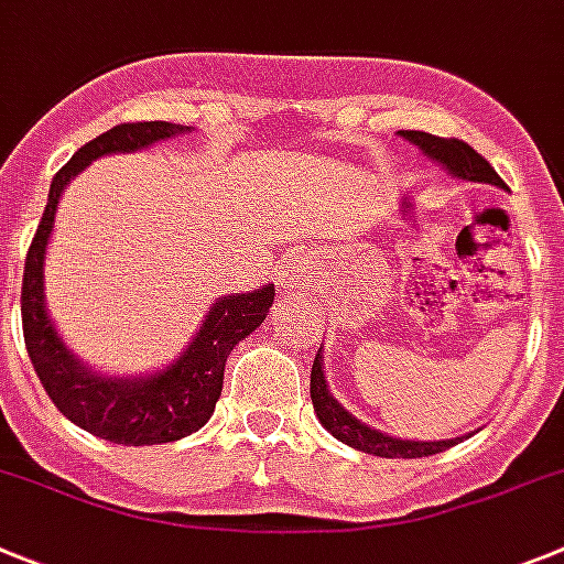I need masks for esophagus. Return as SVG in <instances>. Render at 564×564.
<instances>
[{
  "mask_svg": "<svg viewBox=\"0 0 564 564\" xmlns=\"http://www.w3.org/2000/svg\"><path fill=\"white\" fill-rule=\"evenodd\" d=\"M291 279H299V273H296V271H291Z\"/></svg>",
  "mask_w": 564,
  "mask_h": 564,
  "instance_id": "obj_1",
  "label": "esophagus"
}]
</instances>
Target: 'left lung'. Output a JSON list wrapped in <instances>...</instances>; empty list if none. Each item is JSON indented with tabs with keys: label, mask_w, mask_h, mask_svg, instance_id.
Instances as JSON below:
<instances>
[{
	"label": "left lung",
	"mask_w": 564,
	"mask_h": 564,
	"mask_svg": "<svg viewBox=\"0 0 564 564\" xmlns=\"http://www.w3.org/2000/svg\"><path fill=\"white\" fill-rule=\"evenodd\" d=\"M402 139H408L411 144H416L422 153H425L431 162L442 164V170H447L451 175L462 181H475V184H492V187L506 189L503 178L492 170V164L475 153L467 142L462 139H442L433 137V133L425 131H400ZM310 400H313V408H316V416L335 438H340L344 444L355 447V451H364L369 456L380 458H422L433 456V453H442L453 444L462 442L464 436L456 438H444V442H413V438H400L389 436V433L377 431V427H369L366 422H360L358 416L346 411L338 400L329 391L327 377H324V360L322 349H318L316 360H313V371H310ZM473 436V433H467Z\"/></svg>",
	"instance_id": "obj_1"
}]
</instances>
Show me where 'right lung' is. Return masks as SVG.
Listing matches in <instances>:
<instances>
[{"label": "right lung", "mask_w": 564, "mask_h": 564, "mask_svg": "<svg viewBox=\"0 0 564 564\" xmlns=\"http://www.w3.org/2000/svg\"><path fill=\"white\" fill-rule=\"evenodd\" d=\"M175 122H126L86 142L50 184L39 231L30 242L22 282L24 344L41 386L66 420L113 444L178 442L209 422L224 391L226 358L242 338L265 322L273 304V285L251 293L220 296L195 329L184 352L151 375H102L72 352L46 313L44 260L55 229V212L69 181L91 162L111 153H137L189 133Z\"/></svg>", "instance_id": "obj_1"}]
</instances>
